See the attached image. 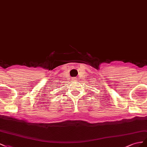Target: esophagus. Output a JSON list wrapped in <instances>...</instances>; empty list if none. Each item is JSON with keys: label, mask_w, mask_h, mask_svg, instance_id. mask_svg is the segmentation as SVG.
Instances as JSON below:
<instances>
[{"label": "esophagus", "mask_w": 147, "mask_h": 147, "mask_svg": "<svg viewBox=\"0 0 147 147\" xmlns=\"http://www.w3.org/2000/svg\"><path fill=\"white\" fill-rule=\"evenodd\" d=\"M73 80H74V81H77V78H73Z\"/></svg>", "instance_id": "obj_1"}]
</instances>
